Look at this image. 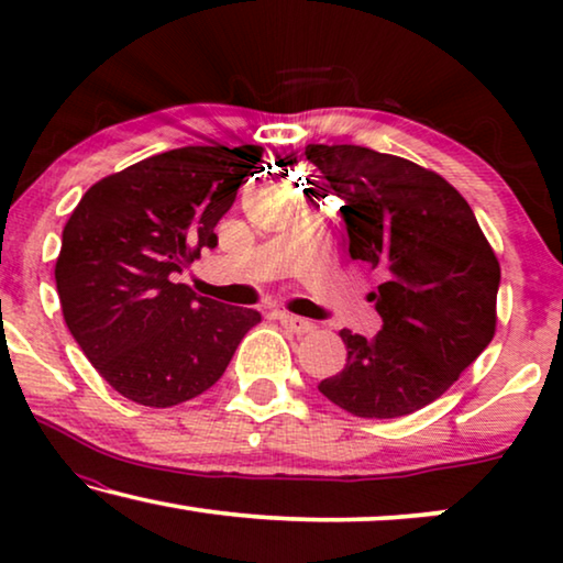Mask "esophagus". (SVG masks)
I'll return each instance as SVG.
<instances>
[{"label":"esophagus","instance_id":"esophagus-1","mask_svg":"<svg viewBox=\"0 0 563 563\" xmlns=\"http://www.w3.org/2000/svg\"><path fill=\"white\" fill-rule=\"evenodd\" d=\"M276 320H279L284 328L291 330V333H297V335L310 333V330H312V322H310V320H305V318H297V314L279 312V314H276Z\"/></svg>","mask_w":563,"mask_h":563}]
</instances>
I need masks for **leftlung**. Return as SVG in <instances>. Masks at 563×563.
<instances>
[{
    "label": "left lung",
    "mask_w": 563,
    "mask_h": 563,
    "mask_svg": "<svg viewBox=\"0 0 563 563\" xmlns=\"http://www.w3.org/2000/svg\"><path fill=\"white\" fill-rule=\"evenodd\" d=\"M353 261L379 268L382 330H341L349 358L320 391L356 418H402L443 395L495 335L499 264L472 207L412 161L364 145H307ZM325 195V197H328Z\"/></svg>",
    "instance_id": "8db88e82"
}]
</instances>
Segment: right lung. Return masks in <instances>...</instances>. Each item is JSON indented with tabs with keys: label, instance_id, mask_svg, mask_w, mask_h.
Listing matches in <instances>:
<instances>
[{
	"label": "right lung",
	"instance_id": "1",
	"mask_svg": "<svg viewBox=\"0 0 563 563\" xmlns=\"http://www.w3.org/2000/svg\"><path fill=\"white\" fill-rule=\"evenodd\" d=\"M261 145H187L97 181L68 218L56 261L64 320L104 382L145 407L202 395L261 322L251 307L174 284L214 249Z\"/></svg>",
	"mask_w": 563,
	"mask_h": 563
}]
</instances>
